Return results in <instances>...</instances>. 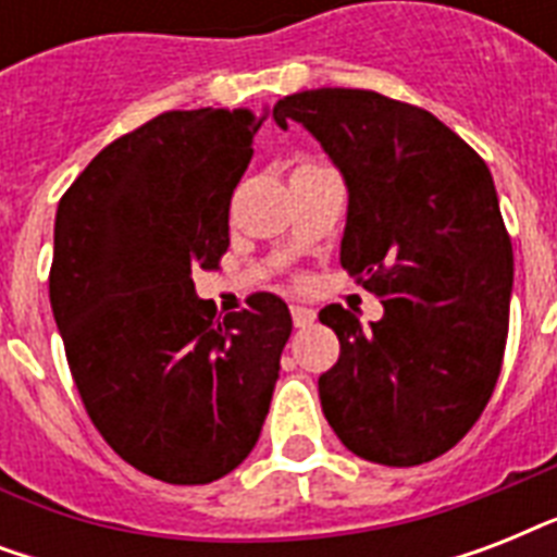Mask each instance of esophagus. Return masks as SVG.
Listing matches in <instances>:
<instances>
[{
    "instance_id": "obj_1",
    "label": "esophagus",
    "mask_w": 557,
    "mask_h": 557,
    "mask_svg": "<svg viewBox=\"0 0 557 557\" xmlns=\"http://www.w3.org/2000/svg\"><path fill=\"white\" fill-rule=\"evenodd\" d=\"M292 321H295V326H309L314 321V312L306 306H292Z\"/></svg>"
}]
</instances>
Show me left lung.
<instances>
[{
	"mask_svg": "<svg viewBox=\"0 0 557 557\" xmlns=\"http://www.w3.org/2000/svg\"><path fill=\"white\" fill-rule=\"evenodd\" d=\"M274 121L304 124L344 173L341 265L384 306L370 330L338 304L318 314L341 341L323 416L361 459L431 462L474 428L506 352L515 257L492 173L428 109L379 91H297Z\"/></svg>",
	"mask_w": 557,
	"mask_h": 557,
	"instance_id": "obj_1",
	"label": "left lung"
}]
</instances>
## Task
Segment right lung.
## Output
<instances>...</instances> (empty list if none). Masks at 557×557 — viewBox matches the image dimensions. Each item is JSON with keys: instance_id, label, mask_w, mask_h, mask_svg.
<instances>
[{"instance_id": "right-lung-1", "label": "right lung", "mask_w": 557, "mask_h": 557, "mask_svg": "<svg viewBox=\"0 0 557 557\" xmlns=\"http://www.w3.org/2000/svg\"><path fill=\"white\" fill-rule=\"evenodd\" d=\"M262 117L173 109L121 135L57 205L48 297L86 413L117 457L173 485L213 483L260 440L292 314L277 295L216 314L227 210Z\"/></svg>"}]
</instances>
